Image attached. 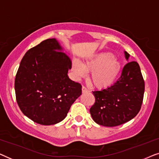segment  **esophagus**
I'll list each match as a JSON object with an SVG mask.
<instances>
[{
	"label": "esophagus",
	"mask_w": 159,
	"mask_h": 159,
	"mask_svg": "<svg viewBox=\"0 0 159 159\" xmlns=\"http://www.w3.org/2000/svg\"><path fill=\"white\" fill-rule=\"evenodd\" d=\"M82 93H88L89 90L88 88H86V87H84V86H82Z\"/></svg>",
	"instance_id": "obj_1"
}]
</instances>
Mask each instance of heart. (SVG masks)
<instances>
[{
	"label": "heart",
	"instance_id": "obj_1",
	"mask_svg": "<svg viewBox=\"0 0 159 159\" xmlns=\"http://www.w3.org/2000/svg\"><path fill=\"white\" fill-rule=\"evenodd\" d=\"M72 67L79 77H84L85 71L91 72V82L98 88H107L114 83L121 69L120 62L108 52L97 54L82 64L77 60H74Z\"/></svg>",
	"mask_w": 159,
	"mask_h": 159
}]
</instances>
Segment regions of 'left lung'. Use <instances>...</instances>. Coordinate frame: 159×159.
<instances>
[{"label": "left lung", "instance_id": "obj_1", "mask_svg": "<svg viewBox=\"0 0 159 159\" xmlns=\"http://www.w3.org/2000/svg\"><path fill=\"white\" fill-rule=\"evenodd\" d=\"M126 59L129 54L125 51ZM145 82L139 64L129 61L124 66L121 77L112 86L93 91L95 102L90 112L93 120L105 127H116L134 118L140 111Z\"/></svg>", "mask_w": 159, "mask_h": 159}]
</instances>
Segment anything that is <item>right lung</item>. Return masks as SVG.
<instances>
[{
	"label": "right lung",
	"instance_id": "add662e5",
	"mask_svg": "<svg viewBox=\"0 0 159 159\" xmlns=\"http://www.w3.org/2000/svg\"><path fill=\"white\" fill-rule=\"evenodd\" d=\"M56 39H47L25 54L15 78L19 108L42 125L64 120L82 94V85L68 77L71 61Z\"/></svg>",
	"mask_w": 159,
	"mask_h": 159
}]
</instances>
